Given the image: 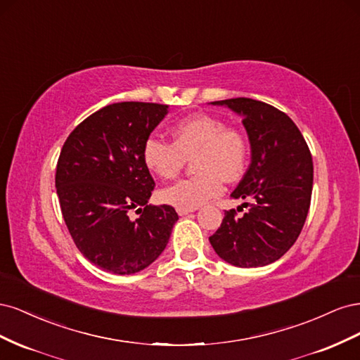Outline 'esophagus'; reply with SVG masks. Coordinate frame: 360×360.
Segmentation results:
<instances>
[{
    "label": "esophagus",
    "instance_id": "1",
    "mask_svg": "<svg viewBox=\"0 0 360 360\" xmlns=\"http://www.w3.org/2000/svg\"><path fill=\"white\" fill-rule=\"evenodd\" d=\"M192 212H197V209H177L179 216H186V214H189Z\"/></svg>",
    "mask_w": 360,
    "mask_h": 360
}]
</instances>
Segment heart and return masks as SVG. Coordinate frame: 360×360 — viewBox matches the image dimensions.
Wrapping results in <instances>:
<instances>
[{
  "label": "heart",
  "instance_id": "1",
  "mask_svg": "<svg viewBox=\"0 0 360 360\" xmlns=\"http://www.w3.org/2000/svg\"><path fill=\"white\" fill-rule=\"evenodd\" d=\"M195 176L162 189L159 198L176 209H198L219 197L224 180L236 181L243 176L248 162V143L242 132L226 127L221 118L193 114L172 127V144L159 136H148L143 146L146 167L160 179L179 176L192 159Z\"/></svg>",
  "mask_w": 360,
  "mask_h": 360
}]
</instances>
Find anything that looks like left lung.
<instances>
[{
    "mask_svg": "<svg viewBox=\"0 0 360 360\" xmlns=\"http://www.w3.org/2000/svg\"><path fill=\"white\" fill-rule=\"evenodd\" d=\"M242 117L250 144V165L231 198L249 210L225 212L209 240L226 263L263 267L275 263L297 240L312 193V156L292 120L275 106L237 97L212 102Z\"/></svg>",
    "mask_w": 360,
    "mask_h": 360,
    "instance_id": "1",
    "label": "left lung"
}]
</instances>
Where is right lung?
I'll return each mask as SVG.
<instances>
[{
    "label": "right lung",
    "instance_id": "obj_1",
    "mask_svg": "<svg viewBox=\"0 0 360 360\" xmlns=\"http://www.w3.org/2000/svg\"><path fill=\"white\" fill-rule=\"evenodd\" d=\"M168 114V105L122 102L86 117L64 143L56 188L61 213L81 254L105 271L132 275L167 248L179 214L148 205L155 180L143 146ZM139 206L141 216L127 213Z\"/></svg>",
    "mask_w": 360,
    "mask_h": 360
}]
</instances>
